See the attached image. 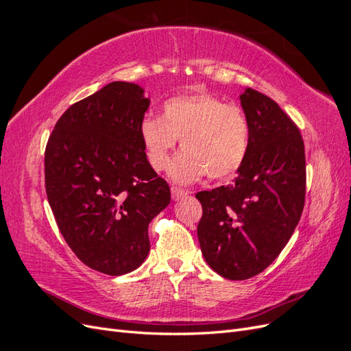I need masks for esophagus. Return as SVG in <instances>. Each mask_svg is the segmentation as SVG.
<instances>
[{"instance_id":"esophagus-1","label":"esophagus","mask_w":351,"mask_h":351,"mask_svg":"<svg viewBox=\"0 0 351 351\" xmlns=\"http://www.w3.org/2000/svg\"><path fill=\"white\" fill-rule=\"evenodd\" d=\"M171 195H173L174 200H182L189 195V192L184 189H180V187H171Z\"/></svg>"}]
</instances>
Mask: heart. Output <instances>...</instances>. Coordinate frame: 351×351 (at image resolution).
Wrapping results in <instances>:
<instances>
[{"mask_svg": "<svg viewBox=\"0 0 351 351\" xmlns=\"http://www.w3.org/2000/svg\"><path fill=\"white\" fill-rule=\"evenodd\" d=\"M141 139L149 164L161 171L182 139L183 151L169 165L178 183H192L208 174L212 180L232 177L246 162L250 123L237 104L210 93H187L167 99L162 117L146 115Z\"/></svg>", "mask_w": 351, "mask_h": 351, "instance_id": "b5f03b06", "label": "heart"}]
</instances>
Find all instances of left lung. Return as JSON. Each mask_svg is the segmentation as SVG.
Wrapping results in <instances>:
<instances>
[{"label": "left lung", "instance_id": "1", "mask_svg": "<svg viewBox=\"0 0 351 351\" xmlns=\"http://www.w3.org/2000/svg\"><path fill=\"white\" fill-rule=\"evenodd\" d=\"M250 123V149L234 183L196 193L206 263L227 280H247L277 259L299 224L306 195L299 127L274 99L247 88L240 95Z\"/></svg>", "mask_w": 351, "mask_h": 351}]
</instances>
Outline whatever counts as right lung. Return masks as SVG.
Wrapping results in <instances>:
<instances>
[{"mask_svg":"<svg viewBox=\"0 0 351 351\" xmlns=\"http://www.w3.org/2000/svg\"><path fill=\"white\" fill-rule=\"evenodd\" d=\"M149 99L112 82L60 117L45 147V189L58 230L89 268L123 275L151 249L147 227L171 192L146 158L141 123Z\"/></svg>","mask_w":351,"mask_h":351,"instance_id":"right-lung-1","label":"right lung"}]
</instances>
